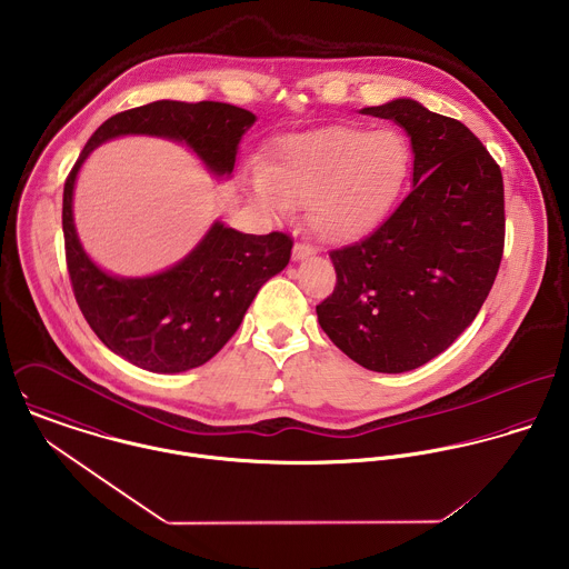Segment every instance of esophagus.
I'll return each instance as SVG.
<instances>
[{"instance_id": "1", "label": "esophagus", "mask_w": 569, "mask_h": 569, "mask_svg": "<svg viewBox=\"0 0 569 569\" xmlns=\"http://www.w3.org/2000/svg\"><path fill=\"white\" fill-rule=\"evenodd\" d=\"M313 253H316V249L311 244L302 243V241L293 244V260H305V258H311Z\"/></svg>"}]
</instances>
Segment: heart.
Masks as SVG:
<instances>
[{"label": "heart", "instance_id": "1", "mask_svg": "<svg viewBox=\"0 0 569 569\" xmlns=\"http://www.w3.org/2000/svg\"><path fill=\"white\" fill-rule=\"evenodd\" d=\"M407 168L409 147L399 131L332 124L276 140L249 188L276 214L307 203L311 228L328 243H357L390 214Z\"/></svg>", "mask_w": 569, "mask_h": 569}]
</instances>
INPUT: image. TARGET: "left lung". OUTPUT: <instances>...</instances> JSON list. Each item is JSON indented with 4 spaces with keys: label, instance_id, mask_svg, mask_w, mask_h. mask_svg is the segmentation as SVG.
I'll use <instances>...</instances> for the list:
<instances>
[{
    "label": "left lung",
    "instance_id": "8db88e82",
    "mask_svg": "<svg viewBox=\"0 0 569 569\" xmlns=\"http://www.w3.org/2000/svg\"><path fill=\"white\" fill-rule=\"evenodd\" d=\"M361 113L406 129L413 188L370 237L330 251L337 282L316 311L352 361L407 372L447 350L480 313L503 253V179L460 120L409 98Z\"/></svg>",
    "mask_w": 569,
    "mask_h": 569
}]
</instances>
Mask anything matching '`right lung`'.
<instances>
[{
	"label": "right lung",
	"instance_id": "right-lung-1",
	"mask_svg": "<svg viewBox=\"0 0 569 569\" xmlns=\"http://www.w3.org/2000/svg\"><path fill=\"white\" fill-rule=\"evenodd\" d=\"M256 116L201 100H158L104 120L70 170L63 188L66 262L74 298L98 339L129 363L151 372H183L212 359L243 322L258 289L289 264L284 232L243 234L214 223L181 262L151 278H113L82 251L72 194L84 158L104 140L147 133L186 142L217 174H230L237 147Z\"/></svg>",
	"mask_w": 569,
	"mask_h": 569
}]
</instances>
